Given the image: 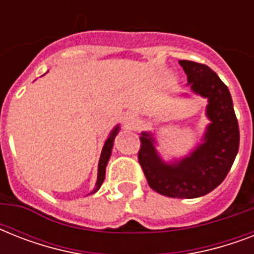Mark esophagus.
Segmentation results:
<instances>
[{"label":"esophagus","instance_id":"esophagus-1","mask_svg":"<svg viewBox=\"0 0 254 254\" xmlns=\"http://www.w3.org/2000/svg\"><path fill=\"white\" fill-rule=\"evenodd\" d=\"M124 120H125V124H127V127H131L133 125H134V117H133L131 115H127Z\"/></svg>","mask_w":254,"mask_h":254}]
</instances>
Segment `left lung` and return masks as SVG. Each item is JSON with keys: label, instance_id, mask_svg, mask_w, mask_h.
Listing matches in <instances>:
<instances>
[{"label": "left lung", "instance_id": "1", "mask_svg": "<svg viewBox=\"0 0 254 254\" xmlns=\"http://www.w3.org/2000/svg\"><path fill=\"white\" fill-rule=\"evenodd\" d=\"M192 92L208 99L204 142L187 158L166 163L159 158L150 133L139 137L138 162L150 189L161 195L178 199L203 196L224 181L239 151L240 131L228 87L208 65L179 61Z\"/></svg>", "mask_w": 254, "mask_h": 254}]
</instances>
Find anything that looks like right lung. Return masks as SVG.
I'll return each mask as SVG.
<instances>
[{"label":"right lung","mask_w":254,"mask_h":254,"mask_svg":"<svg viewBox=\"0 0 254 254\" xmlns=\"http://www.w3.org/2000/svg\"><path fill=\"white\" fill-rule=\"evenodd\" d=\"M119 133V127H115V130L112 131L109 137L107 138L105 143H104V147H103V151H101V157H100V161H99V174H97V183H96V187L93 190V192L95 193L97 190L101 187L104 182V178H105V167H107V163L109 161V157H111V153H112V147H113V141H115V137Z\"/></svg>","instance_id":"1"}]
</instances>
